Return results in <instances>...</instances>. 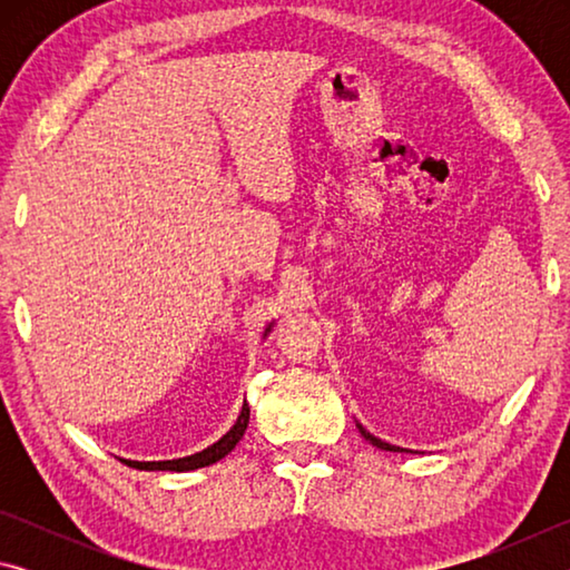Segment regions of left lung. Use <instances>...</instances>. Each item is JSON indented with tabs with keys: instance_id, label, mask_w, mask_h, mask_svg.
<instances>
[{
	"instance_id": "left-lung-1",
	"label": "left lung",
	"mask_w": 570,
	"mask_h": 570,
	"mask_svg": "<svg viewBox=\"0 0 570 570\" xmlns=\"http://www.w3.org/2000/svg\"><path fill=\"white\" fill-rule=\"evenodd\" d=\"M356 430H360V435L366 440V442H372L374 448H380V450H387V452H412V450H404V448H397V445H390V442H384V440H380V438H374L370 430H364L360 422H356Z\"/></svg>"
}]
</instances>
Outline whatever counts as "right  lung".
Wrapping results in <instances>:
<instances>
[{"label":"right lung","instance_id":"1","mask_svg":"<svg viewBox=\"0 0 570 570\" xmlns=\"http://www.w3.org/2000/svg\"><path fill=\"white\" fill-rule=\"evenodd\" d=\"M274 324L266 326L264 332V340L268 336V332H272ZM248 402L244 400V407H240V414L238 420L234 422V428H230L224 438L216 440L214 445H208L206 450L200 452H193V455L188 458H178V460H153V462H140V460H122L125 465H130L135 470H173V472H188V470H198V468H208L214 465V462L224 460L230 450H234L238 445V440L244 438V432L248 428Z\"/></svg>","mask_w":570,"mask_h":570}]
</instances>
